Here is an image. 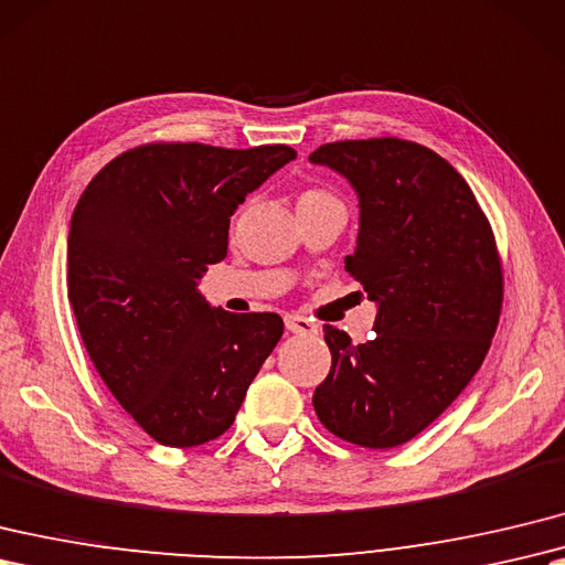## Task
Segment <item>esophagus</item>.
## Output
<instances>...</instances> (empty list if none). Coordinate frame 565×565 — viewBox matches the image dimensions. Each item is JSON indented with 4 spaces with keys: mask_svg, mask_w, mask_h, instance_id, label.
<instances>
[{
    "mask_svg": "<svg viewBox=\"0 0 565 565\" xmlns=\"http://www.w3.org/2000/svg\"><path fill=\"white\" fill-rule=\"evenodd\" d=\"M286 330L294 332V334H318V324H315L308 318H303V315H288Z\"/></svg>",
    "mask_w": 565,
    "mask_h": 565,
    "instance_id": "obj_1",
    "label": "esophagus"
}]
</instances>
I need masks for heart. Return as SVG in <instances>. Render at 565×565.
I'll return each instance as SVG.
<instances>
[{"label":"heart","mask_w":565,"mask_h":565,"mask_svg":"<svg viewBox=\"0 0 565 565\" xmlns=\"http://www.w3.org/2000/svg\"><path fill=\"white\" fill-rule=\"evenodd\" d=\"M315 204H339V200H337L334 194H330L327 190H318V188L300 192V196H298V209L315 206Z\"/></svg>","instance_id":"b5f03b06"}]
</instances>
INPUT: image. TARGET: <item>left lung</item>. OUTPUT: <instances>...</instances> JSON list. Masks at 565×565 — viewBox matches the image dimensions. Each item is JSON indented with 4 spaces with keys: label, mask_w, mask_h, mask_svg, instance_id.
Returning <instances> with one entry per match:
<instances>
[{
    "label": "left lung",
    "mask_w": 565,
    "mask_h": 565,
    "mask_svg": "<svg viewBox=\"0 0 565 565\" xmlns=\"http://www.w3.org/2000/svg\"><path fill=\"white\" fill-rule=\"evenodd\" d=\"M359 194L347 271L377 306L375 337L324 327L332 369L315 387L322 426L361 448L412 440L448 409L487 356L503 303L493 231L457 170L395 137L310 153Z\"/></svg>",
    "instance_id": "8db88e82"
}]
</instances>
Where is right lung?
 I'll return each instance as SVG.
<instances>
[{"instance_id":"add662e5","label":"right lung","mask_w":565,"mask_h":565,"mask_svg":"<svg viewBox=\"0 0 565 565\" xmlns=\"http://www.w3.org/2000/svg\"><path fill=\"white\" fill-rule=\"evenodd\" d=\"M296 151L147 143L88 182L67 238V294L84 347L122 409L168 448L233 424L284 334L277 312L233 315L200 294L228 253L245 196Z\"/></svg>"}]
</instances>
